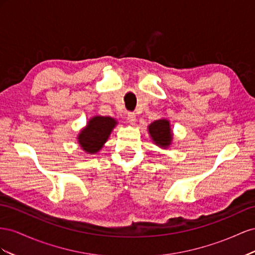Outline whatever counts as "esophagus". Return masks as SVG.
<instances>
[{"instance_id":"1","label":"esophagus","mask_w":255,"mask_h":255,"mask_svg":"<svg viewBox=\"0 0 255 255\" xmlns=\"http://www.w3.org/2000/svg\"><path fill=\"white\" fill-rule=\"evenodd\" d=\"M127 121L131 124V125H133V124L135 123V121H136V116H135V114L134 113H128V115H127Z\"/></svg>"}]
</instances>
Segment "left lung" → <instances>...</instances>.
Segmentation results:
<instances>
[{
	"mask_svg": "<svg viewBox=\"0 0 255 255\" xmlns=\"http://www.w3.org/2000/svg\"><path fill=\"white\" fill-rule=\"evenodd\" d=\"M148 133L151 136L152 142L159 147L168 148L171 145L173 133L168 120L161 119L152 122L148 126Z\"/></svg>",
	"mask_w": 255,
	"mask_h": 255,
	"instance_id": "obj_1",
	"label": "left lung"
}]
</instances>
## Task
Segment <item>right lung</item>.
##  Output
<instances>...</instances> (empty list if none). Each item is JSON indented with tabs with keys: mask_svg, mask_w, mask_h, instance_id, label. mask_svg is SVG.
Listing matches in <instances>:
<instances>
[{
	"mask_svg": "<svg viewBox=\"0 0 255 255\" xmlns=\"http://www.w3.org/2000/svg\"><path fill=\"white\" fill-rule=\"evenodd\" d=\"M116 124L118 122L110 116H94L80 131L79 145L87 154H96L104 147Z\"/></svg>",
	"mask_w": 255,
	"mask_h": 255,
	"instance_id": "right-lung-1",
	"label": "right lung"
}]
</instances>
